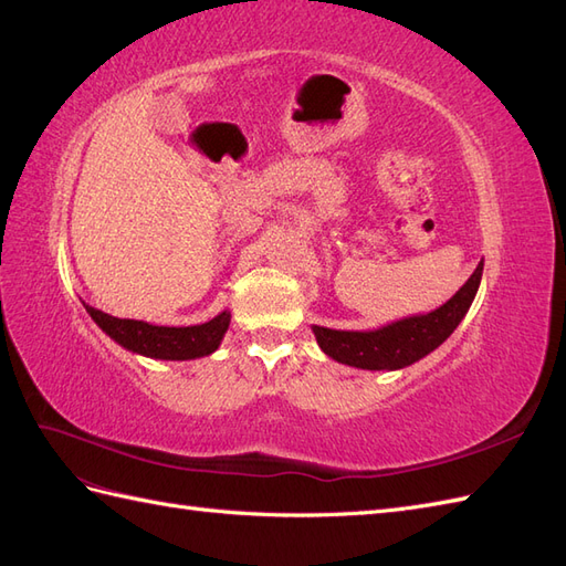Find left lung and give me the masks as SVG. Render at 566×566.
<instances>
[{
	"mask_svg": "<svg viewBox=\"0 0 566 566\" xmlns=\"http://www.w3.org/2000/svg\"><path fill=\"white\" fill-rule=\"evenodd\" d=\"M482 271L484 260L476 264L465 285L430 314L408 316L375 331H333L312 325L318 347L337 364L361 370H399L416 364L443 345L465 318L482 283Z\"/></svg>",
	"mask_w": 566,
	"mask_h": 566,
	"instance_id": "left-lung-1",
	"label": "left lung"
}]
</instances>
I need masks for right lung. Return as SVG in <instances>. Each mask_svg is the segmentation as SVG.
Wrapping results in <instances>:
<instances>
[{
    "instance_id": "obj_1",
    "label": "right lung",
    "mask_w": 566,
    "mask_h": 566,
    "mask_svg": "<svg viewBox=\"0 0 566 566\" xmlns=\"http://www.w3.org/2000/svg\"><path fill=\"white\" fill-rule=\"evenodd\" d=\"M84 310L119 347L129 349L132 354L160 358V361H191V358L210 356L219 349L231 323L229 310L217 314L208 323L181 325V328H177V325H153L146 321L117 318L94 310L90 304H84Z\"/></svg>"
}]
</instances>
